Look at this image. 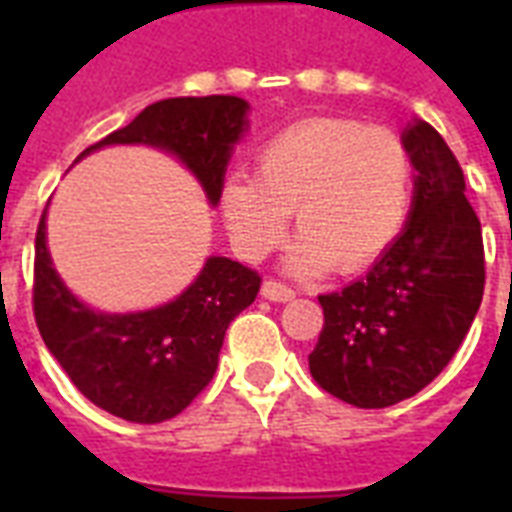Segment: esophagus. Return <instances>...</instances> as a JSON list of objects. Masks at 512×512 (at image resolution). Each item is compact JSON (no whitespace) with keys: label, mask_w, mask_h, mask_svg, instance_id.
Returning <instances> with one entry per match:
<instances>
[{"label":"esophagus","mask_w":512,"mask_h":512,"mask_svg":"<svg viewBox=\"0 0 512 512\" xmlns=\"http://www.w3.org/2000/svg\"><path fill=\"white\" fill-rule=\"evenodd\" d=\"M260 295L265 300H273V303H287L295 297V289L287 287L284 281H276V279H265L263 281V289H260Z\"/></svg>","instance_id":"1"}]
</instances>
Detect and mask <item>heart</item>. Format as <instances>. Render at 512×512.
<instances>
[{
    "mask_svg": "<svg viewBox=\"0 0 512 512\" xmlns=\"http://www.w3.org/2000/svg\"><path fill=\"white\" fill-rule=\"evenodd\" d=\"M223 215L241 255L260 260L295 212L289 265L300 273H356L404 231L414 201V159L401 135L342 116L305 119L268 138L255 180L223 185Z\"/></svg>",
    "mask_w": 512,
    "mask_h": 512,
    "instance_id": "obj_1",
    "label": "heart"
}]
</instances>
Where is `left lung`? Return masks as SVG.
I'll return each mask as SVG.
<instances>
[{"label":"left lung","instance_id":"8db88e82","mask_svg":"<svg viewBox=\"0 0 512 512\" xmlns=\"http://www.w3.org/2000/svg\"><path fill=\"white\" fill-rule=\"evenodd\" d=\"M404 143L417 170L412 217L364 279L319 295L324 329L308 356L313 380L358 409H385L436 380L484 297L481 220L452 148L428 122Z\"/></svg>","mask_w":512,"mask_h":512}]
</instances>
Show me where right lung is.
Returning <instances> with one entry per match:
<instances>
[{
  "mask_svg": "<svg viewBox=\"0 0 512 512\" xmlns=\"http://www.w3.org/2000/svg\"><path fill=\"white\" fill-rule=\"evenodd\" d=\"M247 103L233 95L159 100L127 127L90 146H159L199 177L209 201L223 193L225 164L247 127ZM82 154V156H84ZM260 273L209 257L199 279L172 303L143 313H95L58 279L44 241L34 249V319L44 345L92 404L130 422L180 414L215 377L225 329L260 292Z\"/></svg>",
  "mask_w": 512,
  "mask_h": 512,
  "instance_id": "right-lung-1",
  "label": "right lung"
}]
</instances>
